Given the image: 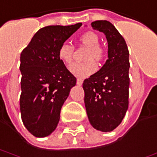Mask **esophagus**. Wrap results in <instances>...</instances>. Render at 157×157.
<instances>
[{"mask_svg":"<svg viewBox=\"0 0 157 157\" xmlns=\"http://www.w3.org/2000/svg\"><path fill=\"white\" fill-rule=\"evenodd\" d=\"M82 84H83V80H82L81 78H78V79H77V85H78V86H81Z\"/></svg>","mask_w":157,"mask_h":157,"instance_id":"34e87169","label":"esophagus"}]
</instances>
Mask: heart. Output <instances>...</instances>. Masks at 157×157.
<instances>
[{"instance_id":"1","label":"heart","mask_w":157,"mask_h":157,"mask_svg":"<svg viewBox=\"0 0 157 157\" xmlns=\"http://www.w3.org/2000/svg\"><path fill=\"white\" fill-rule=\"evenodd\" d=\"M81 44L88 47L86 52V59L88 61L83 63H74L72 64L69 70L74 76L84 78L91 75L97 70V65L92 59L97 61H101L105 57V51L99 47V38L95 33L86 32L79 37ZM73 47L68 43H63L59 48L58 56L59 59L66 65H70L73 56Z\"/></svg>"}]
</instances>
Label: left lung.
<instances>
[{"mask_svg": "<svg viewBox=\"0 0 157 157\" xmlns=\"http://www.w3.org/2000/svg\"><path fill=\"white\" fill-rule=\"evenodd\" d=\"M91 27L105 35L108 59L99 71L84 80L85 105L91 126L109 132L120 124L129 106V50L110 21H96Z\"/></svg>", "mask_w": 157, "mask_h": 157, "instance_id": "8db88e82", "label": "left lung"}]
</instances>
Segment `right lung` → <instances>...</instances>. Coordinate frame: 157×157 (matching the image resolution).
Returning a JSON list of instances; mask_svg holds the SVG:
<instances>
[{
    "mask_svg": "<svg viewBox=\"0 0 157 157\" xmlns=\"http://www.w3.org/2000/svg\"><path fill=\"white\" fill-rule=\"evenodd\" d=\"M81 26L42 27L21 53V119L36 137H45L55 130L62 105L76 85V78L59 59L58 51Z\"/></svg>",
    "mask_w": 157,
    "mask_h": 157,
    "instance_id": "right-lung-1",
    "label": "right lung"
}]
</instances>
